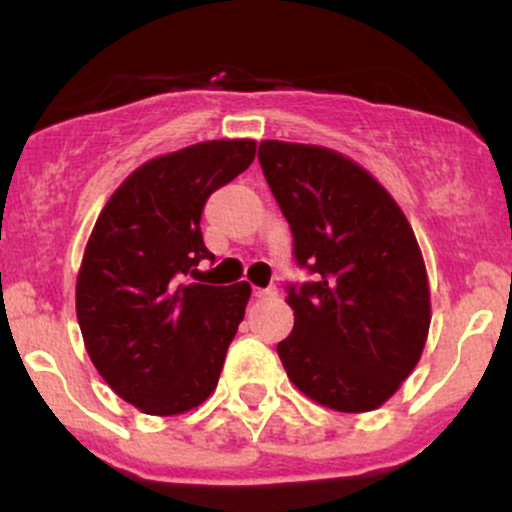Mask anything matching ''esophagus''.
I'll return each mask as SVG.
<instances>
[{
  "label": "esophagus",
  "instance_id": "1",
  "mask_svg": "<svg viewBox=\"0 0 512 512\" xmlns=\"http://www.w3.org/2000/svg\"><path fill=\"white\" fill-rule=\"evenodd\" d=\"M252 296L260 298V301H262V298H274L276 289H274V286H269V289H252Z\"/></svg>",
  "mask_w": 512,
  "mask_h": 512
}]
</instances>
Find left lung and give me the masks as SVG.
<instances>
[{"label":"left lung","instance_id":"obj_1","mask_svg":"<svg viewBox=\"0 0 512 512\" xmlns=\"http://www.w3.org/2000/svg\"><path fill=\"white\" fill-rule=\"evenodd\" d=\"M260 166L289 221L293 332L279 342L293 385L337 411H370L424 351L431 301L424 257L402 209L373 175L322 146L262 142Z\"/></svg>","mask_w":512,"mask_h":512}]
</instances>
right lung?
Listing matches in <instances>:
<instances>
[{
  "instance_id": "obj_1",
  "label": "right lung",
  "mask_w": 512,
  "mask_h": 512,
  "mask_svg": "<svg viewBox=\"0 0 512 512\" xmlns=\"http://www.w3.org/2000/svg\"><path fill=\"white\" fill-rule=\"evenodd\" d=\"M255 158L252 139H221L154 158L117 187L88 238L76 317L93 366L144 414L173 416L216 390L250 284H197L214 255L202 238L211 192Z\"/></svg>"
}]
</instances>
